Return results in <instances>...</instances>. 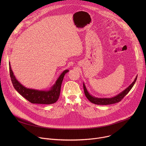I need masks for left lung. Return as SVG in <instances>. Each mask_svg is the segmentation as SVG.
<instances>
[{
    "label": "left lung",
    "instance_id": "1",
    "mask_svg": "<svg viewBox=\"0 0 146 146\" xmlns=\"http://www.w3.org/2000/svg\"><path fill=\"white\" fill-rule=\"evenodd\" d=\"M137 76L136 77L135 79L134 80L133 82H132V84L128 87L125 90H124L119 94L117 95L116 96L112 97V98H96L92 95H91L88 91L84 83L83 82V87H84V94L87 97V98L92 103L95 104V105H111V104L116 103L120 102L123 98L132 89L133 86H134L135 83L137 80Z\"/></svg>",
    "mask_w": 146,
    "mask_h": 146
}]
</instances>
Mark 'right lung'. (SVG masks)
I'll use <instances>...</instances> for the list:
<instances>
[{
    "mask_svg": "<svg viewBox=\"0 0 146 146\" xmlns=\"http://www.w3.org/2000/svg\"><path fill=\"white\" fill-rule=\"evenodd\" d=\"M9 70L11 80L15 90L31 103L43 105H50L58 100L60 95L62 81L65 74L69 71V70H65L62 72L50 90H38L28 88L21 84L14 75L10 62Z\"/></svg>",
    "mask_w": 146,
    "mask_h": 146,
    "instance_id": "right-lung-1",
    "label": "right lung"
}]
</instances>
